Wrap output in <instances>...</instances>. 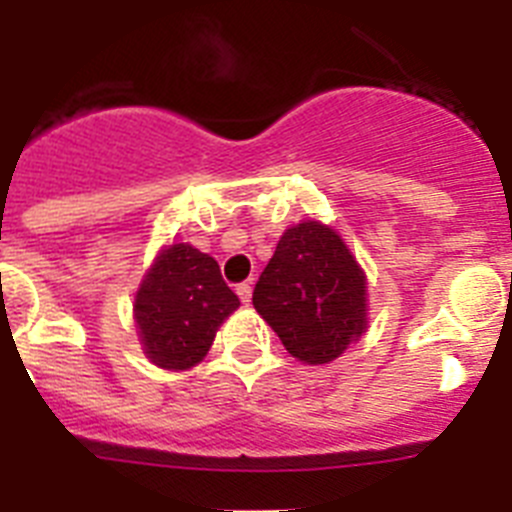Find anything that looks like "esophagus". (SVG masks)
<instances>
[{"label": "esophagus", "instance_id": "esophagus-1", "mask_svg": "<svg viewBox=\"0 0 512 512\" xmlns=\"http://www.w3.org/2000/svg\"><path fill=\"white\" fill-rule=\"evenodd\" d=\"M235 292H238V297H241L243 305H248V302H251V284L248 282L238 284V287H235Z\"/></svg>", "mask_w": 512, "mask_h": 512}]
</instances>
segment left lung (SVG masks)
Returning <instances> with one entry per match:
<instances>
[{"mask_svg": "<svg viewBox=\"0 0 512 512\" xmlns=\"http://www.w3.org/2000/svg\"><path fill=\"white\" fill-rule=\"evenodd\" d=\"M253 307L295 359L328 364L366 333V277L336 230L305 220L279 238Z\"/></svg>", "mask_w": 512, "mask_h": 512, "instance_id": "1", "label": "left lung"}]
</instances>
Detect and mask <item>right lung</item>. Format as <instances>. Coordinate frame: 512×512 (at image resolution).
Segmentation results:
<instances>
[{"instance_id": "add662e5", "label": "right lung", "mask_w": 512, "mask_h": 512, "mask_svg": "<svg viewBox=\"0 0 512 512\" xmlns=\"http://www.w3.org/2000/svg\"><path fill=\"white\" fill-rule=\"evenodd\" d=\"M241 300L223 282L212 256L189 243L158 253L140 282L133 315L148 359L161 369H192Z\"/></svg>"}]
</instances>
